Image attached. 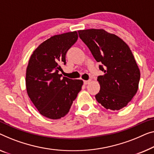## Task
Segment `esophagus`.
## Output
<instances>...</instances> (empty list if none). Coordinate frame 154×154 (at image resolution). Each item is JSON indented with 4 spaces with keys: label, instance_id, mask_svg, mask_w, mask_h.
<instances>
[{
    "label": "esophagus",
    "instance_id": "obj_1",
    "mask_svg": "<svg viewBox=\"0 0 154 154\" xmlns=\"http://www.w3.org/2000/svg\"><path fill=\"white\" fill-rule=\"evenodd\" d=\"M91 81V79H88V80H86V81H84V84L85 85H86V84H88L90 83Z\"/></svg>",
    "mask_w": 154,
    "mask_h": 154
}]
</instances>
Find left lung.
<instances>
[{
    "label": "left lung",
    "instance_id": "8db88e82",
    "mask_svg": "<svg viewBox=\"0 0 154 154\" xmlns=\"http://www.w3.org/2000/svg\"><path fill=\"white\" fill-rule=\"evenodd\" d=\"M78 34L104 73L97 77L100 90L96 100L106 109L118 111L125 107L137 93L140 78L129 47L104 29H84Z\"/></svg>",
    "mask_w": 154,
    "mask_h": 154
}]
</instances>
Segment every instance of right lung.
<instances>
[{
  "instance_id": "obj_1",
  "label": "right lung",
  "mask_w": 154,
  "mask_h": 154,
  "mask_svg": "<svg viewBox=\"0 0 154 154\" xmlns=\"http://www.w3.org/2000/svg\"><path fill=\"white\" fill-rule=\"evenodd\" d=\"M76 31L55 35L33 52L26 70L27 95L42 116L52 120L65 116L81 91L83 81L62 77L60 65L76 42Z\"/></svg>"
}]
</instances>
